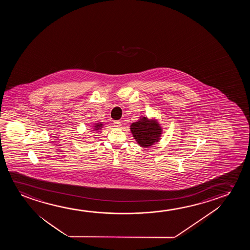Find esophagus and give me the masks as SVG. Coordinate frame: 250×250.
<instances>
[{
    "instance_id": "34e87169",
    "label": "esophagus",
    "mask_w": 250,
    "mask_h": 250,
    "mask_svg": "<svg viewBox=\"0 0 250 250\" xmlns=\"http://www.w3.org/2000/svg\"><path fill=\"white\" fill-rule=\"evenodd\" d=\"M113 125L116 127H120L121 126V122H120V120H114L113 121Z\"/></svg>"
}]
</instances>
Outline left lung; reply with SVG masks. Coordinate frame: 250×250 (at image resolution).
Here are the masks:
<instances>
[{
  "label": "left lung",
  "instance_id": "obj_1",
  "mask_svg": "<svg viewBox=\"0 0 250 250\" xmlns=\"http://www.w3.org/2000/svg\"><path fill=\"white\" fill-rule=\"evenodd\" d=\"M134 139L143 147H149L157 144L162 136V127L155 118L141 116L137 122L130 125Z\"/></svg>",
  "mask_w": 250,
  "mask_h": 250
}]
</instances>
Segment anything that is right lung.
I'll list each match as a JSON object with an SVG mask.
<instances>
[{"instance_id": "1", "label": "right lung", "mask_w": 250, "mask_h": 250, "mask_svg": "<svg viewBox=\"0 0 250 250\" xmlns=\"http://www.w3.org/2000/svg\"><path fill=\"white\" fill-rule=\"evenodd\" d=\"M103 126H104V125H103V124L102 123V122H99V123H95L92 127V131L97 132V131H99L100 130H102Z\"/></svg>"}]
</instances>
